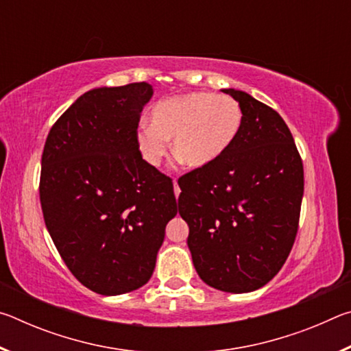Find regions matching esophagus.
<instances>
[{
    "label": "esophagus",
    "instance_id": "1",
    "mask_svg": "<svg viewBox=\"0 0 351 351\" xmlns=\"http://www.w3.org/2000/svg\"><path fill=\"white\" fill-rule=\"evenodd\" d=\"M173 186H175V195H176V198H178V197H180V192H181V190H180V187H178L176 181H173Z\"/></svg>",
    "mask_w": 351,
    "mask_h": 351
}]
</instances>
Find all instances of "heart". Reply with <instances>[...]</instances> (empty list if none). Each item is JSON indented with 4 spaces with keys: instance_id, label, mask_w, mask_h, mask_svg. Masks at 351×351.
Listing matches in <instances>:
<instances>
[{
    "instance_id": "obj_1",
    "label": "heart",
    "mask_w": 351,
    "mask_h": 351,
    "mask_svg": "<svg viewBox=\"0 0 351 351\" xmlns=\"http://www.w3.org/2000/svg\"><path fill=\"white\" fill-rule=\"evenodd\" d=\"M243 125L240 104L230 96L189 93L161 100L150 111V125L136 130V145L144 161L159 167L169 154L190 169L215 164L229 150Z\"/></svg>"
}]
</instances>
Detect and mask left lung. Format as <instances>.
<instances>
[{
    "label": "left lung",
    "instance_id": "obj_1",
    "mask_svg": "<svg viewBox=\"0 0 351 351\" xmlns=\"http://www.w3.org/2000/svg\"><path fill=\"white\" fill-rule=\"evenodd\" d=\"M243 125L215 164L180 178L178 210L201 280L226 293L265 287L294 245L304 197V164L293 134L271 106L245 91Z\"/></svg>",
    "mask_w": 351,
    "mask_h": 351
}]
</instances>
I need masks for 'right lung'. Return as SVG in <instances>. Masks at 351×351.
Returning <instances> with one entry per match:
<instances>
[{
	"mask_svg": "<svg viewBox=\"0 0 351 351\" xmlns=\"http://www.w3.org/2000/svg\"><path fill=\"white\" fill-rule=\"evenodd\" d=\"M145 82L96 88L58 117L40 175L46 228L83 287L102 295L150 280L165 226L178 213L173 182L136 145Z\"/></svg>",
	"mask_w": 351,
	"mask_h": 351,
	"instance_id": "add662e5",
	"label": "right lung"
}]
</instances>
